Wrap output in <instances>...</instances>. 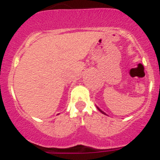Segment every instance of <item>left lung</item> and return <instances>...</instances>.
Wrapping results in <instances>:
<instances>
[{
	"mask_svg": "<svg viewBox=\"0 0 160 160\" xmlns=\"http://www.w3.org/2000/svg\"><path fill=\"white\" fill-rule=\"evenodd\" d=\"M97 109H99V110H100V112H101V113H102V114H105V112H104V111H102V110H101V109H100V108H98V107H97Z\"/></svg>",
	"mask_w": 160,
	"mask_h": 160,
	"instance_id": "8db88e82",
	"label": "left lung"
}]
</instances>
